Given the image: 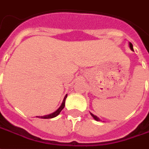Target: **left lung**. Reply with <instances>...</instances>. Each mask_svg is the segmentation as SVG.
Listing matches in <instances>:
<instances>
[{"mask_svg":"<svg viewBox=\"0 0 149 149\" xmlns=\"http://www.w3.org/2000/svg\"><path fill=\"white\" fill-rule=\"evenodd\" d=\"M129 47H130V49H132V50H133V46H132V43H131V42H129ZM91 116L93 117L94 119H95V120H97V121H99V120H100V118H98V117H97L96 116H95V115H93V114H92V113H91Z\"/></svg>","mask_w":149,"mask_h":149,"instance_id":"left-lung-1","label":"left lung"}]
</instances>
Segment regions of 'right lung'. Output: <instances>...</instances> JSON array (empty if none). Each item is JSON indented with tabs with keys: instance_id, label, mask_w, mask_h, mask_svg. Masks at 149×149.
<instances>
[{
	"instance_id": "add662e5",
	"label": "right lung",
	"mask_w": 149,
	"mask_h": 149,
	"mask_svg": "<svg viewBox=\"0 0 149 149\" xmlns=\"http://www.w3.org/2000/svg\"><path fill=\"white\" fill-rule=\"evenodd\" d=\"M66 97H67V95H66V96L64 97V99H63V101L62 104H61V106L58 107V109L57 111H55L54 112H53V113L49 114V115H46V116H37L38 117V118H42V119H51V118H54V117H56L57 116H58L59 113L61 112V111L63 110V108H64V107H65V101H66Z\"/></svg>"
}]
</instances>
